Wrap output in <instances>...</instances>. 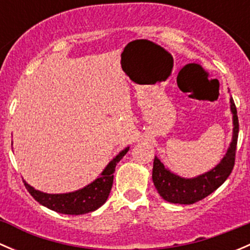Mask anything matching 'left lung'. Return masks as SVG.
I'll list each match as a JSON object with an SVG mask.
<instances>
[{"label": "left lung", "mask_w": 250, "mask_h": 250, "mask_svg": "<svg viewBox=\"0 0 250 250\" xmlns=\"http://www.w3.org/2000/svg\"><path fill=\"white\" fill-rule=\"evenodd\" d=\"M230 102L231 111L233 113L232 143H231L225 157L221 160V162L215 168L209 170L208 173L197 176V178L185 179L169 172L167 168H165L163 163L157 157H155L152 180L153 185L156 186L158 193L162 196L163 200L170 203L193 204L214 192L229 178L234 166L239 130L236 105H234L233 99H231Z\"/></svg>", "instance_id": "obj_1"}]
</instances>
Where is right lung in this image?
Here are the masks:
<instances>
[{"mask_svg":"<svg viewBox=\"0 0 250 250\" xmlns=\"http://www.w3.org/2000/svg\"><path fill=\"white\" fill-rule=\"evenodd\" d=\"M129 147L121 151L115 158L107 165L102 176L93 181L85 188L70 193H60V195H50L41 191L35 190L34 188L24 181V185L30 195L35 198L40 204L62 214L70 215H81V214L89 213L95 210L106 202L110 195L111 188L113 183V173L117 163L123 158V156L128 152Z\"/></svg>","mask_w":250,"mask_h":250,"instance_id":"obj_1","label":"right lung"}]
</instances>
